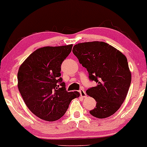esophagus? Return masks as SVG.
<instances>
[{
	"instance_id": "1",
	"label": "esophagus",
	"mask_w": 147,
	"mask_h": 147,
	"mask_svg": "<svg viewBox=\"0 0 147 147\" xmlns=\"http://www.w3.org/2000/svg\"><path fill=\"white\" fill-rule=\"evenodd\" d=\"M79 92H80V96H81L82 97H83V98H86V92L84 91V90L80 89L79 90Z\"/></svg>"
}]
</instances>
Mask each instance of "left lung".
Returning <instances> with one entry per match:
<instances>
[{"instance_id":"1","label":"left lung","mask_w":147,"mask_h":147,"mask_svg":"<svg viewBox=\"0 0 147 147\" xmlns=\"http://www.w3.org/2000/svg\"><path fill=\"white\" fill-rule=\"evenodd\" d=\"M72 51L86 68L90 81L97 84L86 90V94L96 102L90 114L98 118L112 116L124 102L131 83L126 56L102 41L78 43Z\"/></svg>"}]
</instances>
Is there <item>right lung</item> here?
<instances>
[{
  "instance_id": "1",
  "label": "right lung",
  "mask_w": 147,
  "mask_h": 147,
  "mask_svg": "<svg viewBox=\"0 0 147 147\" xmlns=\"http://www.w3.org/2000/svg\"><path fill=\"white\" fill-rule=\"evenodd\" d=\"M73 45L44 47L32 53L20 66L18 88L28 108L37 117L55 121L64 115L78 92H67L61 65Z\"/></svg>"
}]
</instances>
